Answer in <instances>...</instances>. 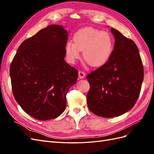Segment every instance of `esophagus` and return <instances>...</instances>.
<instances>
[{"instance_id":"34e87169","label":"esophagus","mask_w":154,"mask_h":154,"mask_svg":"<svg viewBox=\"0 0 154 154\" xmlns=\"http://www.w3.org/2000/svg\"><path fill=\"white\" fill-rule=\"evenodd\" d=\"M85 74L84 72H83V71H79L78 72V77L80 78V79H83V78L85 77Z\"/></svg>"}]
</instances>
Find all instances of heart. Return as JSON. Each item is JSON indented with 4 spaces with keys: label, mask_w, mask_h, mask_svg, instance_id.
Wrapping results in <instances>:
<instances>
[{
    "label": "heart",
    "mask_w": 154,
    "mask_h": 154,
    "mask_svg": "<svg viewBox=\"0 0 154 154\" xmlns=\"http://www.w3.org/2000/svg\"><path fill=\"white\" fill-rule=\"evenodd\" d=\"M74 43L68 42L66 53L68 62L74 63L80 57L92 67L103 66L110 58L114 49L112 36L107 31L93 27L78 31L73 36Z\"/></svg>",
    "instance_id": "heart-1"
}]
</instances>
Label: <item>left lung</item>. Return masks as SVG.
<instances>
[{
    "label": "left lung",
    "instance_id": "obj_1",
    "mask_svg": "<svg viewBox=\"0 0 154 154\" xmlns=\"http://www.w3.org/2000/svg\"><path fill=\"white\" fill-rule=\"evenodd\" d=\"M115 38L109 60L87 76L88 109L103 118L122 115L134 106L144 78L142 60L134 41L111 27Z\"/></svg>",
    "mask_w": 154,
    "mask_h": 154
}]
</instances>
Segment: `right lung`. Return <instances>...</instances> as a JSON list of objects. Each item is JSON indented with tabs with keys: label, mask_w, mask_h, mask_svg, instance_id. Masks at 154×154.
<instances>
[{
	"label": "right lung",
	"mask_w": 154,
	"mask_h": 154,
	"mask_svg": "<svg viewBox=\"0 0 154 154\" xmlns=\"http://www.w3.org/2000/svg\"><path fill=\"white\" fill-rule=\"evenodd\" d=\"M68 32L50 25L24 40L11 62L10 74L15 99L36 119H54L66 108V94L78 72L65 61Z\"/></svg>",
	"instance_id": "add662e5"
}]
</instances>
